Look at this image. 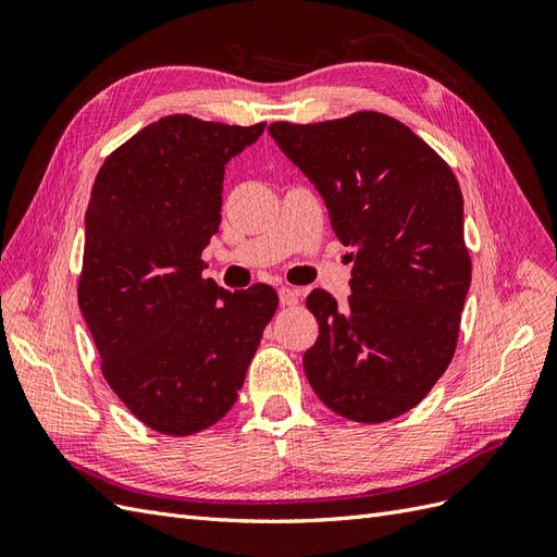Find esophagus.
Here are the masks:
<instances>
[{"label": "esophagus", "mask_w": 557, "mask_h": 557, "mask_svg": "<svg viewBox=\"0 0 557 557\" xmlns=\"http://www.w3.org/2000/svg\"><path fill=\"white\" fill-rule=\"evenodd\" d=\"M278 299H281V307H297L299 293L295 288H281Z\"/></svg>", "instance_id": "34e87169"}]
</instances>
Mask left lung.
I'll return each instance as SVG.
<instances>
[{
    "mask_svg": "<svg viewBox=\"0 0 557 557\" xmlns=\"http://www.w3.org/2000/svg\"><path fill=\"white\" fill-rule=\"evenodd\" d=\"M269 134L352 248L348 305L320 288L307 297L320 327L305 352L307 379L334 413L385 423L425 399L458 346L471 281L458 178L418 134L379 111L278 121Z\"/></svg>",
    "mask_w": 557,
    "mask_h": 557,
    "instance_id": "obj_1",
    "label": "left lung"
}]
</instances>
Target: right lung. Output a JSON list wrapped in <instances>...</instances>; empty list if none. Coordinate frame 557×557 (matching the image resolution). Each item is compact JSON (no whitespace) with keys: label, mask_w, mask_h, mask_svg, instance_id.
<instances>
[{"label":"right lung","mask_w":557,"mask_h":557,"mask_svg":"<svg viewBox=\"0 0 557 557\" xmlns=\"http://www.w3.org/2000/svg\"><path fill=\"white\" fill-rule=\"evenodd\" d=\"M258 125L164 115L99 166L86 213L78 307L111 391L150 430L188 436L239 397L278 295L201 276L221 227L225 164Z\"/></svg>","instance_id":"right-lung-1"}]
</instances>
